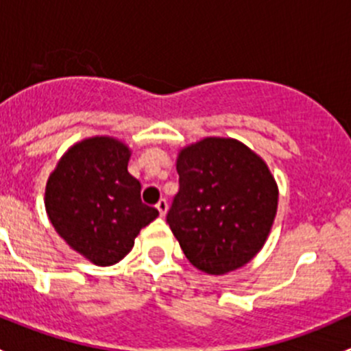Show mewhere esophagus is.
<instances>
[{
	"mask_svg": "<svg viewBox=\"0 0 351 351\" xmlns=\"http://www.w3.org/2000/svg\"><path fill=\"white\" fill-rule=\"evenodd\" d=\"M156 208L159 210V215H161V217H165L166 210H168V202H166V198H161V200L156 204Z\"/></svg>",
	"mask_w": 351,
	"mask_h": 351,
	"instance_id": "obj_1",
	"label": "esophagus"
}]
</instances>
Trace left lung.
<instances>
[{"label": "left lung", "instance_id": "left-lung-1", "mask_svg": "<svg viewBox=\"0 0 351 351\" xmlns=\"http://www.w3.org/2000/svg\"><path fill=\"white\" fill-rule=\"evenodd\" d=\"M176 171L166 222L190 263L208 275L246 265L277 214L278 189L263 159L239 141L207 137L178 154Z\"/></svg>", "mask_w": 351, "mask_h": 351}]
</instances>
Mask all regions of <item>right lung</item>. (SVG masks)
I'll return each mask as SVG.
<instances>
[{
	"label": "right lung",
	"mask_w": 351,
	"mask_h": 351,
	"mask_svg": "<svg viewBox=\"0 0 351 351\" xmlns=\"http://www.w3.org/2000/svg\"><path fill=\"white\" fill-rule=\"evenodd\" d=\"M129 158V147L112 137L81 141L62 156L45 186L54 229L98 267L119 263L159 214L141 200L139 180L127 171Z\"/></svg>",
	"instance_id": "right-lung-1"
}]
</instances>
